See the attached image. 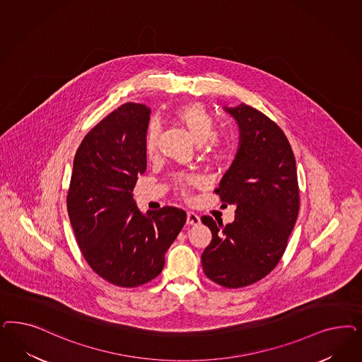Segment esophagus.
Masks as SVG:
<instances>
[{
	"instance_id": "1",
	"label": "esophagus",
	"mask_w": 362,
	"mask_h": 362,
	"mask_svg": "<svg viewBox=\"0 0 362 362\" xmlns=\"http://www.w3.org/2000/svg\"><path fill=\"white\" fill-rule=\"evenodd\" d=\"M201 220H199V216L193 211H187V225H199Z\"/></svg>"
}]
</instances>
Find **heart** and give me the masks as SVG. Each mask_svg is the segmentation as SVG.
<instances>
[{
	"mask_svg": "<svg viewBox=\"0 0 362 362\" xmlns=\"http://www.w3.org/2000/svg\"><path fill=\"white\" fill-rule=\"evenodd\" d=\"M175 121L187 129L190 137L196 144L202 145L204 153L208 157H220L223 153V140L216 132V118L201 103H189L178 106L173 113ZM160 137V125L157 121H151L144 140L145 154L152 158L157 152ZM199 180L194 175H180L175 178V187L182 194L187 196L190 187H199Z\"/></svg>",
	"mask_w": 362,
	"mask_h": 362,
	"instance_id": "heart-1",
	"label": "heart"
}]
</instances>
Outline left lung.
<instances>
[{"label":"left lung","mask_w":362,"mask_h":362,"mask_svg":"<svg viewBox=\"0 0 362 362\" xmlns=\"http://www.w3.org/2000/svg\"><path fill=\"white\" fill-rule=\"evenodd\" d=\"M238 124V151L214 192L234 205L232 223L209 216L211 241L201 261L206 277L243 288L268 276L280 262L300 209L296 160L280 127L252 106L223 107Z\"/></svg>","instance_id":"1"}]
</instances>
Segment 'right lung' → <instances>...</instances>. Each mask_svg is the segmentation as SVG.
Here are the masks:
<instances>
[{
	"label": "right lung",
	"instance_id": "obj_1",
	"mask_svg": "<svg viewBox=\"0 0 362 362\" xmlns=\"http://www.w3.org/2000/svg\"><path fill=\"white\" fill-rule=\"evenodd\" d=\"M151 109L127 103L82 140L66 197L70 223L82 256L104 280L134 288L156 279L165 253L187 222L175 206L142 214L133 199L146 170L144 149Z\"/></svg>",
	"mask_w": 362,
	"mask_h": 362
}]
</instances>
